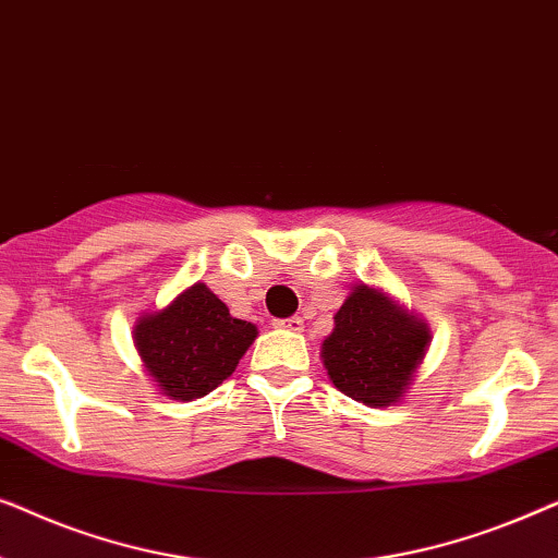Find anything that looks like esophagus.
<instances>
[{
    "instance_id": "obj_1",
    "label": "esophagus",
    "mask_w": 558,
    "mask_h": 558,
    "mask_svg": "<svg viewBox=\"0 0 558 558\" xmlns=\"http://www.w3.org/2000/svg\"><path fill=\"white\" fill-rule=\"evenodd\" d=\"M279 327V330H289V332H300L302 330V317H284V319H277V323H274Z\"/></svg>"
}]
</instances>
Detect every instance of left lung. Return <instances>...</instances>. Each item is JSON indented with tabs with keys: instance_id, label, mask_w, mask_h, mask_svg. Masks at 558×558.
<instances>
[{
	"instance_id": "left-lung-1",
	"label": "left lung",
	"mask_w": 558,
	"mask_h": 558,
	"mask_svg": "<svg viewBox=\"0 0 558 558\" xmlns=\"http://www.w3.org/2000/svg\"><path fill=\"white\" fill-rule=\"evenodd\" d=\"M429 342L424 319L380 289L357 284L335 312L319 355L338 391L365 407H391L407 393Z\"/></svg>"
}]
</instances>
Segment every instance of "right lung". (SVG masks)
Masks as SVG:
<instances>
[{
  "instance_id": "right-lung-1",
  "label": "right lung",
  "mask_w": 558,
  "mask_h": 558,
  "mask_svg": "<svg viewBox=\"0 0 558 558\" xmlns=\"http://www.w3.org/2000/svg\"><path fill=\"white\" fill-rule=\"evenodd\" d=\"M256 335V325L231 317L226 304L197 281L165 310L136 319L134 345L159 391L193 401L231 376Z\"/></svg>"
}]
</instances>
